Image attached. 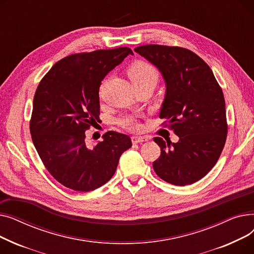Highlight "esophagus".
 <instances>
[{
	"label": "esophagus",
	"instance_id": "34e87169",
	"mask_svg": "<svg viewBox=\"0 0 254 254\" xmlns=\"http://www.w3.org/2000/svg\"><path fill=\"white\" fill-rule=\"evenodd\" d=\"M148 139L146 137H131V142L134 144H139V143H143V142H147Z\"/></svg>",
	"mask_w": 254,
	"mask_h": 254
}]
</instances>
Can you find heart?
Segmentation results:
<instances>
[{"mask_svg": "<svg viewBox=\"0 0 254 254\" xmlns=\"http://www.w3.org/2000/svg\"><path fill=\"white\" fill-rule=\"evenodd\" d=\"M127 76L130 79L131 83L134 86L145 84V83H150L154 86L156 85L159 74L155 66L147 62L138 61L132 63L127 70ZM105 86V82L101 86L100 92L102 93ZM119 125L123 127L129 129V130H136L139 128V124L137 119L134 116H125L119 120Z\"/></svg>", "mask_w": 254, "mask_h": 254, "instance_id": "heart-1", "label": "heart"}]
</instances>
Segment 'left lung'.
<instances>
[{
	"mask_svg": "<svg viewBox=\"0 0 254 254\" xmlns=\"http://www.w3.org/2000/svg\"><path fill=\"white\" fill-rule=\"evenodd\" d=\"M135 51L162 73L167 88L159 118L167 119L165 127L179 137L177 143L153 139L162 150L154 172L171 184H192L215 166L224 147L228 124L222 89L210 66L189 49L150 44Z\"/></svg>",
	"mask_w": 254,
	"mask_h": 254,
	"instance_id": "1",
	"label": "left lung"
}]
</instances>
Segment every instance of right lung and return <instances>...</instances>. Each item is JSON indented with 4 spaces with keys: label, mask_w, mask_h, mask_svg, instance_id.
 I'll use <instances>...</instances> for the list:
<instances>
[{
    "label": "right lung",
    "mask_w": 254,
    "mask_h": 254,
    "mask_svg": "<svg viewBox=\"0 0 254 254\" xmlns=\"http://www.w3.org/2000/svg\"><path fill=\"white\" fill-rule=\"evenodd\" d=\"M128 55V47L76 53L59 61L39 83L30 131L51 176L68 189L90 191L108 182L130 138L113 130L92 147L85 131L100 120L101 81Z\"/></svg>",
    "instance_id": "add662e5"
}]
</instances>
